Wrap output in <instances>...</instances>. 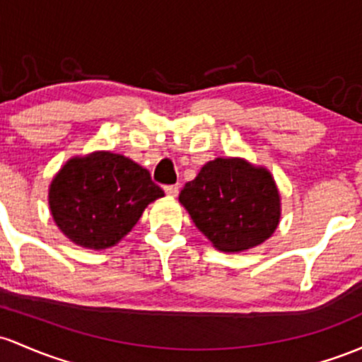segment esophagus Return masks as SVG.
<instances>
[{
    "label": "esophagus",
    "mask_w": 362,
    "mask_h": 362,
    "mask_svg": "<svg viewBox=\"0 0 362 362\" xmlns=\"http://www.w3.org/2000/svg\"><path fill=\"white\" fill-rule=\"evenodd\" d=\"M178 190H180V187H178V185H165V192L168 194L170 197H177L178 196Z\"/></svg>",
    "instance_id": "1"
}]
</instances>
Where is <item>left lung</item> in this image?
Returning a JSON list of instances; mask_svg holds the SVG:
<instances>
[{
    "instance_id": "left-lung-1",
    "label": "left lung",
    "mask_w": 362,
    "mask_h": 362,
    "mask_svg": "<svg viewBox=\"0 0 362 362\" xmlns=\"http://www.w3.org/2000/svg\"><path fill=\"white\" fill-rule=\"evenodd\" d=\"M199 232L223 252L263 244L280 223L281 199L273 175L244 158L208 161L178 196Z\"/></svg>"
}]
</instances>
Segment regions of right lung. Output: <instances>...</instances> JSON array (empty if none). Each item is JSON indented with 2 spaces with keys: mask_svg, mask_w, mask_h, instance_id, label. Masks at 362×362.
Segmentation results:
<instances>
[{
  "mask_svg": "<svg viewBox=\"0 0 362 362\" xmlns=\"http://www.w3.org/2000/svg\"><path fill=\"white\" fill-rule=\"evenodd\" d=\"M165 192L146 168L111 151L70 158L51 180L47 202L63 235L86 249L117 245Z\"/></svg>",
  "mask_w": 362,
  "mask_h": 362,
  "instance_id": "add662e5",
  "label": "right lung"
}]
</instances>
